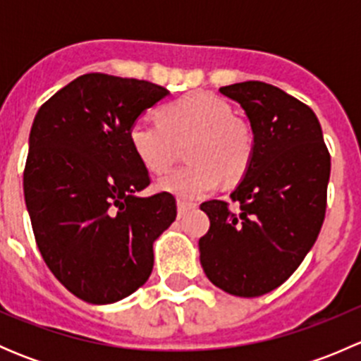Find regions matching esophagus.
<instances>
[{
  "instance_id": "1",
  "label": "esophagus",
  "mask_w": 361,
  "mask_h": 361,
  "mask_svg": "<svg viewBox=\"0 0 361 361\" xmlns=\"http://www.w3.org/2000/svg\"><path fill=\"white\" fill-rule=\"evenodd\" d=\"M194 204H190V202H185V201H178V214H180V216H183V214H187L188 211H192L194 209Z\"/></svg>"
}]
</instances>
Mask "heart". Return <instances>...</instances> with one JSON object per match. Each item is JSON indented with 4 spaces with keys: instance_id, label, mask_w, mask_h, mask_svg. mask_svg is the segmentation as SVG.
Wrapping results in <instances>:
<instances>
[{
    "instance_id": "b5f03b06",
    "label": "heart",
    "mask_w": 361,
    "mask_h": 361,
    "mask_svg": "<svg viewBox=\"0 0 361 361\" xmlns=\"http://www.w3.org/2000/svg\"><path fill=\"white\" fill-rule=\"evenodd\" d=\"M130 147L150 173L171 167L178 145H188L192 164L159 180V190L180 201H197L220 185L241 178L253 157V134L234 116L231 104L207 92H194L159 111V120H137L129 130Z\"/></svg>"
}]
</instances>
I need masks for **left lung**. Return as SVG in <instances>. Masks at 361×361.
Here are the masks:
<instances>
[{"mask_svg": "<svg viewBox=\"0 0 361 361\" xmlns=\"http://www.w3.org/2000/svg\"><path fill=\"white\" fill-rule=\"evenodd\" d=\"M246 113L253 157L231 199L206 201L209 231L199 239L207 279L238 297H260L293 274L322 231L330 154L314 111L264 82L221 87Z\"/></svg>", "mask_w": 361, "mask_h": 361, "instance_id": "obj_1", "label": "left lung"}]
</instances>
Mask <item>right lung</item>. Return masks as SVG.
<instances>
[{"mask_svg": "<svg viewBox=\"0 0 361 361\" xmlns=\"http://www.w3.org/2000/svg\"><path fill=\"white\" fill-rule=\"evenodd\" d=\"M169 94L152 82L89 73L35 116L24 197L52 274L89 304H113L147 283L154 243L176 218L167 192L140 197L148 171L129 130Z\"/></svg>", "mask_w": 361, "mask_h": 361, "instance_id": "right-lung-1", "label": "right lung"}]
</instances>
